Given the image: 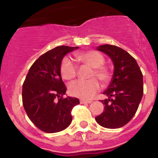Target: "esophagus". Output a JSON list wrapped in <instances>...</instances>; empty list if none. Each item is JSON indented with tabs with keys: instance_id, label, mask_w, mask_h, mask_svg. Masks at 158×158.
I'll return each mask as SVG.
<instances>
[{
	"instance_id": "obj_1",
	"label": "esophagus",
	"mask_w": 158,
	"mask_h": 158,
	"mask_svg": "<svg viewBox=\"0 0 158 158\" xmlns=\"http://www.w3.org/2000/svg\"><path fill=\"white\" fill-rule=\"evenodd\" d=\"M81 104H90L92 103V100H80Z\"/></svg>"
}]
</instances>
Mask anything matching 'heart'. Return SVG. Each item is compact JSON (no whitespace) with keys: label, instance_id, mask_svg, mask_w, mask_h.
<instances>
[{"label":"heart","instance_id":"heart-1","mask_svg":"<svg viewBox=\"0 0 158 158\" xmlns=\"http://www.w3.org/2000/svg\"><path fill=\"white\" fill-rule=\"evenodd\" d=\"M77 58L82 63L93 68L89 77H97L103 83L108 81L110 71L104 65L105 62L104 57L96 51H89L81 53ZM61 74L65 80H72L77 74V65L69 58H64L61 63ZM69 93L73 96L84 100L92 99L100 89V85L96 78H91L87 81L78 80L69 85Z\"/></svg>","mask_w":158,"mask_h":158}]
</instances>
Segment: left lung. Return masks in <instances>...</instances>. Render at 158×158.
Instances as JSON below:
<instances>
[{
  "label": "left lung",
  "instance_id": "left-lung-1",
  "mask_svg": "<svg viewBox=\"0 0 158 158\" xmlns=\"http://www.w3.org/2000/svg\"><path fill=\"white\" fill-rule=\"evenodd\" d=\"M97 50L107 54L114 63L111 83L104 92V111L96 117L100 126L109 129L126 125L135 115L143 95V77L136 60L123 49L101 45Z\"/></svg>",
  "mask_w": 158,
  "mask_h": 158
}]
</instances>
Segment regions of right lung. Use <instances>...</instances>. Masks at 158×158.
Here are the masks:
<instances>
[{
  "mask_svg": "<svg viewBox=\"0 0 158 158\" xmlns=\"http://www.w3.org/2000/svg\"><path fill=\"white\" fill-rule=\"evenodd\" d=\"M60 46L42 54L32 64L22 89L27 116L40 131L56 133L69 127L77 98H64L66 87L61 77V63L67 53L77 49Z\"/></svg>",
  "mask_w": 158,
  "mask_h": 158,
  "instance_id": "1",
  "label": "right lung"
}]
</instances>
